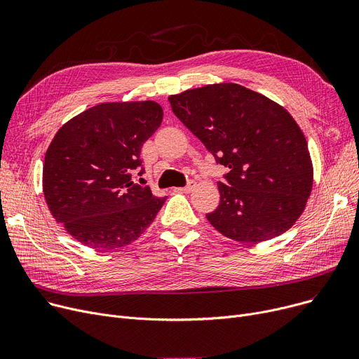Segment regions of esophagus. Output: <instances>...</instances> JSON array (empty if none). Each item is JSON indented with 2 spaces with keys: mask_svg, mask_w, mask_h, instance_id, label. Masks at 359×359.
<instances>
[{
  "mask_svg": "<svg viewBox=\"0 0 359 359\" xmlns=\"http://www.w3.org/2000/svg\"><path fill=\"white\" fill-rule=\"evenodd\" d=\"M196 187V182L195 180H189L186 183V186H183V187H179V192H183V194H189V192H192L194 189Z\"/></svg>",
  "mask_w": 359,
  "mask_h": 359,
  "instance_id": "34e87169",
  "label": "esophagus"
}]
</instances>
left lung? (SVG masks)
Listing matches in <instances>:
<instances>
[{
  "label": "left lung",
  "instance_id": "left-lung-1",
  "mask_svg": "<svg viewBox=\"0 0 359 359\" xmlns=\"http://www.w3.org/2000/svg\"><path fill=\"white\" fill-rule=\"evenodd\" d=\"M177 119L230 172L206 214L225 237L259 243L285 233L313 186L307 141L290 113L262 94L224 83L170 97Z\"/></svg>",
  "mask_w": 359,
  "mask_h": 359
}]
</instances>
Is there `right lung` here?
I'll return each instance as SVG.
<instances>
[{"label": "right lung", "instance_id": "add662e5", "mask_svg": "<svg viewBox=\"0 0 359 359\" xmlns=\"http://www.w3.org/2000/svg\"><path fill=\"white\" fill-rule=\"evenodd\" d=\"M163 121L156 102L103 103L67 122L45 156L43 194L56 222L97 250L137 240L165 202L148 186L141 148Z\"/></svg>", "mask_w": 359, "mask_h": 359}]
</instances>
